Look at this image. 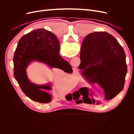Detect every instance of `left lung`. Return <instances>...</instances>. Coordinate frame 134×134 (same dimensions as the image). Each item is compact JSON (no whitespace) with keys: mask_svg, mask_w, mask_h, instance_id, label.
<instances>
[{"mask_svg":"<svg viewBox=\"0 0 134 134\" xmlns=\"http://www.w3.org/2000/svg\"><path fill=\"white\" fill-rule=\"evenodd\" d=\"M80 60L78 68L81 74L88 83H97L103 89V100L112 99L122 91L127 71L126 55L112 35L106 32L87 35L81 47ZM84 89L83 96H89L87 88ZM95 102L90 98L88 101L90 104Z\"/></svg>","mask_w":134,"mask_h":134,"instance_id":"obj_1","label":"left lung"}]
</instances>
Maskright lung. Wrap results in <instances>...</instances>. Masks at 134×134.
I'll list each match as a JSON object with an SVG mask.
<instances>
[{
    "instance_id": "right-lung-1",
    "label": "right lung",
    "mask_w": 134,
    "mask_h": 134,
    "mask_svg": "<svg viewBox=\"0 0 134 134\" xmlns=\"http://www.w3.org/2000/svg\"><path fill=\"white\" fill-rule=\"evenodd\" d=\"M59 42L56 36L47 30L37 29L21 38L13 58L14 76L23 93L35 102L49 103L52 96L51 83L38 85L28 79L26 69L33 62L42 63L50 68H59L72 73L71 66L61 57Z\"/></svg>"
}]
</instances>
